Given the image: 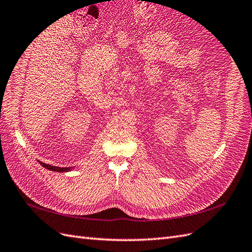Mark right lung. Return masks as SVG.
Masks as SVG:
<instances>
[{"label":"right lung","mask_w":252,"mask_h":252,"mask_svg":"<svg viewBox=\"0 0 252 252\" xmlns=\"http://www.w3.org/2000/svg\"><path fill=\"white\" fill-rule=\"evenodd\" d=\"M40 164L43 167H45L46 169L51 170V171H57V172H67L71 169V168H69V167H56V166H51L49 164H45L43 162H40Z\"/></svg>","instance_id":"1"}]
</instances>
